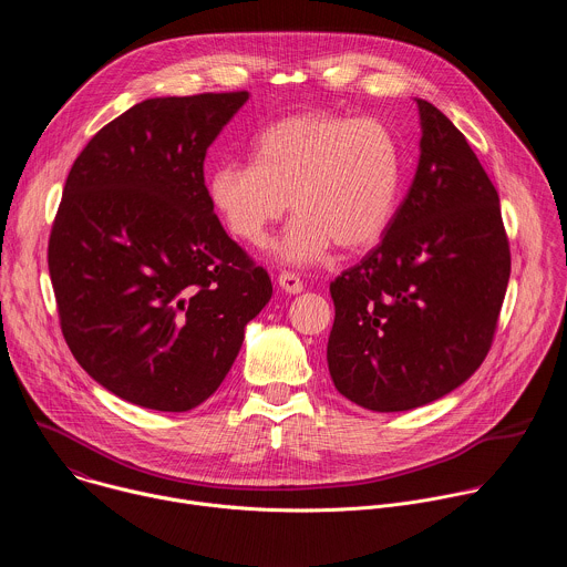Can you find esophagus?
<instances>
[{
  "mask_svg": "<svg viewBox=\"0 0 567 567\" xmlns=\"http://www.w3.org/2000/svg\"><path fill=\"white\" fill-rule=\"evenodd\" d=\"M278 285L287 293H300L302 291V280L296 274H291V271H282L278 276Z\"/></svg>",
  "mask_w": 567,
  "mask_h": 567,
  "instance_id": "34e87169",
  "label": "esophagus"
}]
</instances>
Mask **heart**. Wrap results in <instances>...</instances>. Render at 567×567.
<instances>
[{"label": "heart", "instance_id": "1", "mask_svg": "<svg viewBox=\"0 0 567 567\" xmlns=\"http://www.w3.org/2000/svg\"><path fill=\"white\" fill-rule=\"evenodd\" d=\"M401 188V145L379 118L305 112L254 141V164H219L208 197L226 228L260 245L289 208L298 213L278 245L293 265L318 260L332 245L363 251L385 233Z\"/></svg>", "mask_w": 567, "mask_h": 567}]
</instances>
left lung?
<instances>
[{"label": "left lung", "mask_w": 567, "mask_h": 567, "mask_svg": "<svg viewBox=\"0 0 567 567\" xmlns=\"http://www.w3.org/2000/svg\"><path fill=\"white\" fill-rule=\"evenodd\" d=\"M420 164L383 239L332 285L328 365L377 413L420 409L487 357L512 254L501 199L464 134L420 101Z\"/></svg>", "instance_id": "obj_1"}]
</instances>
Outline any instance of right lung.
I'll return each mask as SVG.
<instances>
[{
  "mask_svg": "<svg viewBox=\"0 0 567 567\" xmlns=\"http://www.w3.org/2000/svg\"><path fill=\"white\" fill-rule=\"evenodd\" d=\"M249 92L147 99L78 154L49 237L64 341L136 406L184 413L228 374L274 287L219 224L204 158Z\"/></svg>",
  "mask_w": 567,
  "mask_h": 567,
  "instance_id": "right-lung-1",
  "label": "right lung"
}]
</instances>
